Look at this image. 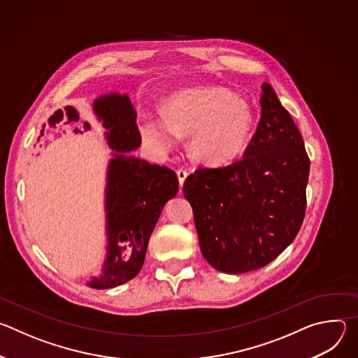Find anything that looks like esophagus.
Masks as SVG:
<instances>
[{
	"mask_svg": "<svg viewBox=\"0 0 358 358\" xmlns=\"http://www.w3.org/2000/svg\"><path fill=\"white\" fill-rule=\"evenodd\" d=\"M176 173H177V177H178L180 187H182V184H184V181H185V178H187V176H188V171H187V170H184V169H178Z\"/></svg>",
	"mask_w": 358,
	"mask_h": 358,
	"instance_id": "1",
	"label": "esophagus"
}]
</instances>
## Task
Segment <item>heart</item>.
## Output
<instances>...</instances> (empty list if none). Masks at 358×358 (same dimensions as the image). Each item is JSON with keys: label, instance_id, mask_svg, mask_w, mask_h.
I'll return each instance as SVG.
<instances>
[{"label": "heart", "instance_id": "heart-1", "mask_svg": "<svg viewBox=\"0 0 358 358\" xmlns=\"http://www.w3.org/2000/svg\"><path fill=\"white\" fill-rule=\"evenodd\" d=\"M252 126V112L242 99L227 89L202 87L174 94L166 105V117L145 116L140 133L159 152L170 151L178 133L191 134V156L202 164L221 166L242 155Z\"/></svg>", "mask_w": 358, "mask_h": 358}]
</instances>
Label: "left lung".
I'll list each match as a JSON object with an SVG mask.
<instances>
[{
	"instance_id": "8db88e82",
	"label": "left lung",
	"mask_w": 358,
	"mask_h": 358,
	"mask_svg": "<svg viewBox=\"0 0 358 358\" xmlns=\"http://www.w3.org/2000/svg\"><path fill=\"white\" fill-rule=\"evenodd\" d=\"M261 89V120L243 157L196 169L182 187L203 258L232 275L276 259L306 213L310 160L304 141L271 85Z\"/></svg>"
}]
</instances>
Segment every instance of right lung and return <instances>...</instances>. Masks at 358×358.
I'll use <instances>...</instances> for the list:
<instances>
[{
  "label": "right lung",
  "mask_w": 358,
  "mask_h": 358,
  "mask_svg": "<svg viewBox=\"0 0 358 358\" xmlns=\"http://www.w3.org/2000/svg\"><path fill=\"white\" fill-rule=\"evenodd\" d=\"M93 109L109 129L106 137L116 152L109 164L106 187L108 255L101 273L89 286L109 289L140 272L150 235L164 203L177 194L178 180L167 167L126 156L141 143L137 115L126 94L99 97Z\"/></svg>",
  "instance_id": "obj_1"
}]
</instances>
